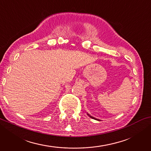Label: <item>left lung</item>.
Instances as JSON below:
<instances>
[{
  "label": "left lung",
  "mask_w": 151,
  "mask_h": 151,
  "mask_svg": "<svg viewBox=\"0 0 151 151\" xmlns=\"http://www.w3.org/2000/svg\"><path fill=\"white\" fill-rule=\"evenodd\" d=\"M87 115H88V116H89L90 117H91V118H93H93H94V117H93L92 116H91V115H90L89 114H88V113H87Z\"/></svg>",
  "instance_id": "obj_1"
}]
</instances>
